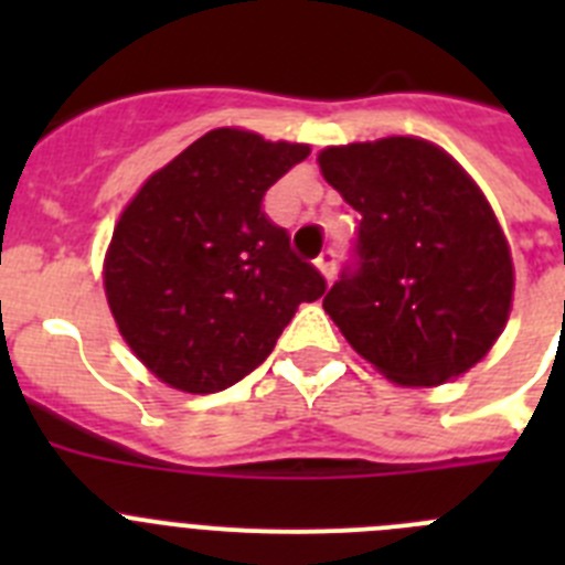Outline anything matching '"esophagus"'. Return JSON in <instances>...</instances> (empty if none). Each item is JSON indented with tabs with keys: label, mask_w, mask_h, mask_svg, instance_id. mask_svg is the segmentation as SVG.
<instances>
[{
	"label": "esophagus",
	"mask_w": 565,
	"mask_h": 565,
	"mask_svg": "<svg viewBox=\"0 0 565 565\" xmlns=\"http://www.w3.org/2000/svg\"><path fill=\"white\" fill-rule=\"evenodd\" d=\"M317 268L322 271V277L333 279V274H337V252H333V248H326V252L317 257Z\"/></svg>",
	"instance_id": "34e87169"
}]
</instances>
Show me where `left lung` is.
<instances>
[{
    "mask_svg": "<svg viewBox=\"0 0 565 565\" xmlns=\"http://www.w3.org/2000/svg\"><path fill=\"white\" fill-rule=\"evenodd\" d=\"M326 181L359 212L353 263L322 299L353 351L407 387L461 376L501 337L515 271L481 189L422 138L328 147Z\"/></svg>",
    "mask_w": 565,
    "mask_h": 565,
    "instance_id": "obj_1",
    "label": "left lung"
}]
</instances>
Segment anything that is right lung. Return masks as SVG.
Wrapping results in <instances>:
<instances>
[{
	"label": "right lung",
	"mask_w": 565,
	"mask_h": 565,
	"mask_svg": "<svg viewBox=\"0 0 565 565\" xmlns=\"http://www.w3.org/2000/svg\"><path fill=\"white\" fill-rule=\"evenodd\" d=\"M311 147L212 129L149 178L104 259L115 326L169 387L217 393L266 362L326 277L291 252L263 198Z\"/></svg>",
	"instance_id": "1"
}]
</instances>
